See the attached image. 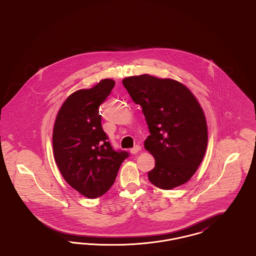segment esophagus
Wrapping results in <instances>:
<instances>
[{
  "mask_svg": "<svg viewBox=\"0 0 256 256\" xmlns=\"http://www.w3.org/2000/svg\"><path fill=\"white\" fill-rule=\"evenodd\" d=\"M141 150V146H139V145H136V146L132 148V150H130V152L132 154H136L137 152H139Z\"/></svg>",
  "mask_w": 256,
  "mask_h": 256,
  "instance_id": "esophagus-1",
  "label": "esophagus"
}]
</instances>
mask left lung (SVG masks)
<instances>
[{
	"label": "left lung",
	"mask_w": 256,
	"mask_h": 256,
	"mask_svg": "<svg viewBox=\"0 0 256 256\" xmlns=\"http://www.w3.org/2000/svg\"><path fill=\"white\" fill-rule=\"evenodd\" d=\"M122 84L142 106L150 135L145 148L156 158L148 180L170 190L187 182L206 150L207 124L204 110L192 92L170 78L150 74L128 76Z\"/></svg>",
	"instance_id": "obj_1"
}]
</instances>
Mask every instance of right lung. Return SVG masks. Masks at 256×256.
Here are the masks:
<instances>
[{"label": "right lung", "instance_id": "add662e5", "mask_svg": "<svg viewBox=\"0 0 256 256\" xmlns=\"http://www.w3.org/2000/svg\"><path fill=\"white\" fill-rule=\"evenodd\" d=\"M115 82L100 80L66 98L58 113L52 146L62 176L78 193L89 198L106 194L116 180L126 150H115L102 128L98 106L110 96Z\"/></svg>", "mask_w": 256, "mask_h": 256}]
</instances>
